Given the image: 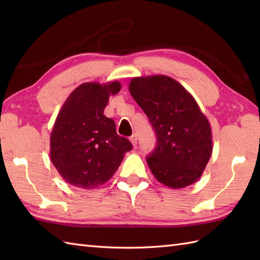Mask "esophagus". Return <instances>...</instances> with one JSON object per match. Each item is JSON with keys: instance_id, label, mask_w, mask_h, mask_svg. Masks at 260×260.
<instances>
[{"instance_id": "1", "label": "esophagus", "mask_w": 260, "mask_h": 260, "mask_svg": "<svg viewBox=\"0 0 260 260\" xmlns=\"http://www.w3.org/2000/svg\"><path fill=\"white\" fill-rule=\"evenodd\" d=\"M129 141H131V143H132V145H133V146L135 147L136 144H137V136H136V134L132 135V136L129 137Z\"/></svg>"}]
</instances>
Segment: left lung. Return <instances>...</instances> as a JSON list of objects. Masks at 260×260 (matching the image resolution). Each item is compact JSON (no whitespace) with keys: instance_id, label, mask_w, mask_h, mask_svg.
I'll use <instances>...</instances> for the list:
<instances>
[{"instance_id":"obj_1","label":"left lung","mask_w":260,"mask_h":260,"mask_svg":"<svg viewBox=\"0 0 260 260\" xmlns=\"http://www.w3.org/2000/svg\"><path fill=\"white\" fill-rule=\"evenodd\" d=\"M129 92L157 135L147 157L152 174L171 189L201 178L212 154V131L197 101L179 81L164 75L134 77Z\"/></svg>"}]
</instances>
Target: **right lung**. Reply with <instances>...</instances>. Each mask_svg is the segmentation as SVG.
I'll list each match as a JSON object with an SVG mask.
<instances>
[{
    "label": "right lung",
    "instance_id": "obj_1",
    "mask_svg": "<svg viewBox=\"0 0 260 260\" xmlns=\"http://www.w3.org/2000/svg\"><path fill=\"white\" fill-rule=\"evenodd\" d=\"M120 88L118 80L84 82L60 108L50 135V159L67 183L96 189L132 150L131 142L116 133L115 121L104 115L109 97Z\"/></svg>",
    "mask_w": 260,
    "mask_h": 260
}]
</instances>
